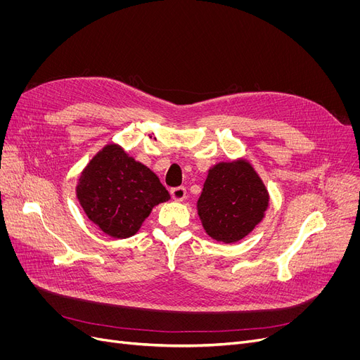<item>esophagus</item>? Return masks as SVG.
I'll use <instances>...</instances> for the list:
<instances>
[{"mask_svg":"<svg viewBox=\"0 0 360 360\" xmlns=\"http://www.w3.org/2000/svg\"><path fill=\"white\" fill-rule=\"evenodd\" d=\"M170 194H172V198L175 201H184L185 197H186V188L185 186H176V188H174L172 191H170Z\"/></svg>","mask_w":360,"mask_h":360,"instance_id":"esophagus-1","label":"esophagus"}]
</instances>
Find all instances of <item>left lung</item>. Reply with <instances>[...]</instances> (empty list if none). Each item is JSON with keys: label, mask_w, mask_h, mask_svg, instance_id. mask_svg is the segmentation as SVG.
<instances>
[{"label": "left lung", "mask_w": 360, "mask_h": 360, "mask_svg": "<svg viewBox=\"0 0 360 360\" xmlns=\"http://www.w3.org/2000/svg\"><path fill=\"white\" fill-rule=\"evenodd\" d=\"M267 207L269 193L247 160L213 166L197 202L207 235L223 243L252 232Z\"/></svg>", "instance_id": "left-lung-1"}]
</instances>
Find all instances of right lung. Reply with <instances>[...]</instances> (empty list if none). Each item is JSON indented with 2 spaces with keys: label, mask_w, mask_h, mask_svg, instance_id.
<instances>
[{
  "label": "right lung",
  "mask_w": 360,
  "mask_h": 360,
  "mask_svg": "<svg viewBox=\"0 0 360 360\" xmlns=\"http://www.w3.org/2000/svg\"><path fill=\"white\" fill-rule=\"evenodd\" d=\"M77 198L102 232L124 239L136 235L151 209L170 195L155 172L108 144L82 172Z\"/></svg>",
  "instance_id": "obj_1"
}]
</instances>
